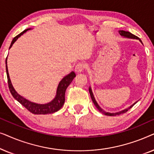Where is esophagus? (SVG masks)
I'll return each mask as SVG.
<instances>
[{
  "label": "esophagus",
  "mask_w": 154,
  "mask_h": 154,
  "mask_svg": "<svg viewBox=\"0 0 154 154\" xmlns=\"http://www.w3.org/2000/svg\"><path fill=\"white\" fill-rule=\"evenodd\" d=\"M84 69H85V65L82 63H79L75 67V71L76 73H81L84 71Z\"/></svg>",
  "instance_id": "34e87169"
}]
</instances>
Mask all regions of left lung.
Wrapping results in <instances>:
<instances>
[{
    "label": "left lung",
    "instance_id": "1",
    "mask_svg": "<svg viewBox=\"0 0 154 154\" xmlns=\"http://www.w3.org/2000/svg\"><path fill=\"white\" fill-rule=\"evenodd\" d=\"M119 33L120 35H121V36H123L124 38H132V39H137V40H139L141 43H142V42L141 40L137 36H136V35H134L133 34H132L131 33L129 32V31H123V30H121L119 31ZM143 44V43H142ZM89 92H90V97H91V99L92 100V102H93L94 106H95L97 107V109H98V111H100V112H101L102 113H103V114L104 115H106V116H119V115H121V114H123V113L127 112V111L129 110V109H130L132 108V106H134V104H136L137 102H138V101H137L136 102H134V104H132L131 106L128 107V108H126L125 109H123V110L122 111H118V112H115V113H110V112H107V111H104V109L101 108V107L100 106V105H99L97 104V101L95 100V98H94V94L93 93H92V89H91V87H89Z\"/></svg>",
    "mask_w": 154,
    "mask_h": 154
}]
</instances>
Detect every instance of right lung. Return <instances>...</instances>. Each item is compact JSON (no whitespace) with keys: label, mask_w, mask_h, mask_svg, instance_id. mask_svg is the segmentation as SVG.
Segmentation results:
<instances>
[{"label":"right lung","mask_w":154,"mask_h":154,"mask_svg":"<svg viewBox=\"0 0 154 154\" xmlns=\"http://www.w3.org/2000/svg\"><path fill=\"white\" fill-rule=\"evenodd\" d=\"M31 28L25 29L24 31H23L22 33H20V34L17 35L13 38L12 41V43L10 44V48H12V46L13 44L15 43L17 40L20 38L21 35L24 34V33H26L27 31L30 30ZM7 59L6 58L5 60V64H6V73H7V77H8V86H9L10 91L11 92L12 95L13 96V97L17 101H18L21 104L23 105L25 108L31 112L33 114H49V113H53L56 111L60 110V109L63 106V105L64 104L65 102V92H66V88H68V86L70 85L71 82L74 78L75 77V73L73 71L69 73V74L66 75V76L63 78L61 80V81L59 83L57 88V92H56V95L54 97V98L52 101H50V102L45 103V104H38V103H35L33 102H31L28 100H26V98H24V97L20 95V94L17 93V92L14 90V88L12 85L10 81L9 73H8V65H7Z\"/></svg>","instance_id":"1"}]
</instances>
